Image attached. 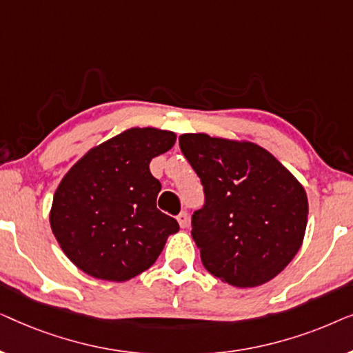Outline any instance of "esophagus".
I'll return each instance as SVG.
<instances>
[{
	"instance_id": "obj_1",
	"label": "esophagus",
	"mask_w": 353,
	"mask_h": 353,
	"mask_svg": "<svg viewBox=\"0 0 353 353\" xmlns=\"http://www.w3.org/2000/svg\"><path fill=\"white\" fill-rule=\"evenodd\" d=\"M176 220H178V223H180L181 228H186L188 223H190V215H188L186 212H180L176 216Z\"/></svg>"
}]
</instances>
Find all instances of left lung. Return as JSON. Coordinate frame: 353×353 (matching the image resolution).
I'll return each mask as SVG.
<instances>
[{
	"instance_id": "8db88e82",
	"label": "left lung",
	"mask_w": 353,
	"mask_h": 353,
	"mask_svg": "<svg viewBox=\"0 0 353 353\" xmlns=\"http://www.w3.org/2000/svg\"><path fill=\"white\" fill-rule=\"evenodd\" d=\"M180 149L204 188L191 233L207 272L236 288L260 286L281 273L307 228L301 183L254 143L186 133Z\"/></svg>"
}]
</instances>
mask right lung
<instances>
[{"mask_svg":"<svg viewBox=\"0 0 353 353\" xmlns=\"http://www.w3.org/2000/svg\"><path fill=\"white\" fill-rule=\"evenodd\" d=\"M175 133L130 128L90 149L62 178L51 230L70 262L108 281H127L152 267L167 238L180 230L156 201L161 181L152 157L175 144Z\"/></svg>","mask_w":353,"mask_h":353,"instance_id":"add662e5","label":"right lung"}]
</instances>
